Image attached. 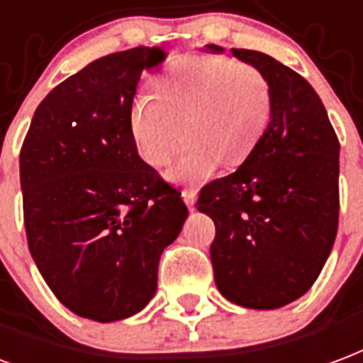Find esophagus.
<instances>
[{
    "label": "esophagus",
    "instance_id": "esophagus-1",
    "mask_svg": "<svg viewBox=\"0 0 363 363\" xmlns=\"http://www.w3.org/2000/svg\"><path fill=\"white\" fill-rule=\"evenodd\" d=\"M182 200L184 203L189 206L190 209H194V203H196V190H182Z\"/></svg>",
    "mask_w": 363,
    "mask_h": 363
}]
</instances>
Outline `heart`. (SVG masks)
I'll use <instances>...</instances> for the list:
<instances>
[{
	"mask_svg": "<svg viewBox=\"0 0 363 363\" xmlns=\"http://www.w3.org/2000/svg\"><path fill=\"white\" fill-rule=\"evenodd\" d=\"M273 109L264 72L219 55H186L155 82V96L138 94L130 134L142 160L163 167L182 142L169 179L186 186L209 181L219 163L236 165L262 138Z\"/></svg>",
	"mask_w": 363,
	"mask_h": 363,
	"instance_id": "obj_1",
	"label": "heart"
}]
</instances>
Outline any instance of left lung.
<instances>
[{"instance_id": "obj_1", "label": "left lung", "mask_w": 363, "mask_h": 363, "mask_svg": "<svg viewBox=\"0 0 363 363\" xmlns=\"http://www.w3.org/2000/svg\"><path fill=\"white\" fill-rule=\"evenodd\" d=\"M230 52L267 77L273 109L242 165L208 182L196 208L216 223L209 254L219 292L244 308L275 310L310 291L331 254L340 144L304 77L265 53Z\"/></svg>"}]
</instances>
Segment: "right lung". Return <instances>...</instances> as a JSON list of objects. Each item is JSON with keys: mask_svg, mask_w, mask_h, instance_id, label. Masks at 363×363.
<instances>
[{"mask_svg": "<svg viewBox=\"0 0 363 363\" xmlns=\"http://www.w3.org/2000/svg\"><path fill=\"white\" fill-rule=\"evenodd\" d=\"M157 48L86 65L48 94L21 147V189L32 259L61 304L119 321L154 298L160 256L189 217L181 192L142 160L130 106Z\"/></svg>", "mask_w": 363, "mask_h": 363, "instance_id": "obj_1", "label": "right lung"}]
</instances>
